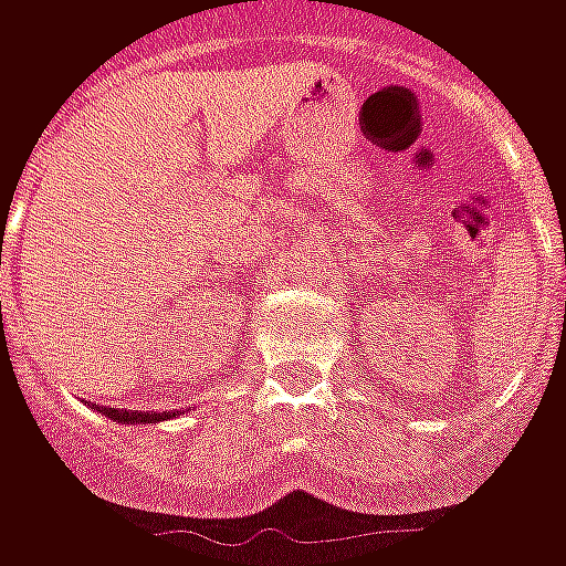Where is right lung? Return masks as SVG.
I'll return each instance as SVG.
<instances>
[{
    "label": "right lung",
    "mask_w": 566,
    "mask_h": 566,
    "mask_svg": "<svg viewBox=\"0 0 566 566\" xmlns=\"http://www.w3.org/2000/svg\"><path fill=\"white\" fill-rule=\"evenodd\" d=\"M91 406V403H87ZM96 412H103L105 418H112L117 424H160L175 418V412H142V409H103V406L93 403Z\"/></svg>",
    "instance_id": "obj_1"
}]
</instances>
